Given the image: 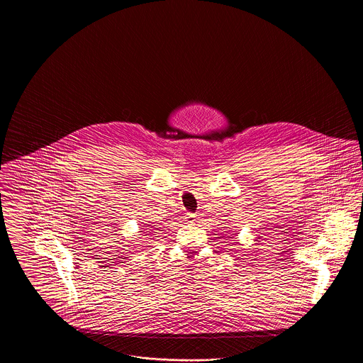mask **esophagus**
I'll use <instances>...</instances> for the list:
<instances>
[{
  "label": "esophagus",
  "mask_w": 363,
  "mask_h": 363,
  "mask_svg": "<svg viewBox=\"0 0 363 363\" xmlns=\"http://www.w3.org/2000/svg\"><path fill=\"white\" fill-rule=\"evenodd\" d=\"M185 220H186V223H194L196 215H194V213H186V215H185Z\"/></svg>",
  "instance_id": "obj_1"
}]
</instances>
